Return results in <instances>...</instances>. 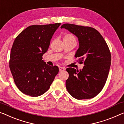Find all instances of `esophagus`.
<instances>
[{
	"instance_id": "34e87169",
	"label": "esophagus",
	"mask_w": 124,
	"mask_h": 124,
	"mask_svg": "<svg viewBox=\"0 0 124 124\" xmlns=\"http://www.w3.org/2000/svg\"><path fill=\"white\" fill-rule=\"evenodd\" d=\"M59 71H63L65 70V68L64 67H59Z\"/></svg>"
}]
</instances>
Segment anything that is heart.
I'll return each mask as SVG.
<instances>
[{"label": "heart", "mask_w": 124, "mask_h": 124, "mask_svg": "<svg viewBox=\"0 0 124 124\" xmlns=\"http://www.w3.org/2000/svg\"><path fill=\"white\" fill-rule=\"evenodd\" d=\"M64 39H73V40H76L74 36H73L71 34H67L64 37Z\"/></svg>", "instance_id": "heart-1"}]
</instances>
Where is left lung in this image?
Returning a JSON list of instances; mask_svg holds the SVG:
<instances>
[{"label": "left lung", "mask_w": 124, "mask_h": 124, "mask_svg": "<svg viewBox=\"0 0 124 124\" xmlns=\"http://www.w3.org/2000/svg\"><path fill=\"white\" fill-rule=\"evenodd\" d=\"M61 28L68 30L78 38L79 47L75 56L79 58V63L85 65L80 70L66 69L69 73L66 89L77 99L93 98L103 89L109 73L111 56L108 44L93 28L64 24Z\"/></svg>", "instance_id": "1"}]
</instances>
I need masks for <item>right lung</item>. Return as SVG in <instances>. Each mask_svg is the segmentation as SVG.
Instances as JSON below:
<instances>
[{"mask_svg":"<svg viewBox=\"0 0 124 124\" xmlns=\"http://www.w3.org/2000/svg\"><path fill=\"white\" fill-rule=\"evenodd\" d=\"M60 24L29 26L15 39L9 68L15 84L24 94L36 97L44 94L58 73V66L46 64L42 56Z\"/></svg>","mask_w":124,"mask_h":124,"instance_id":"1","label":"right lung"}]
</instances>
